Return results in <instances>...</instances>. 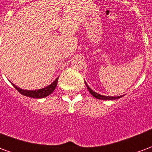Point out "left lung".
Returning <instances> with one entry per match:
<instances>
[{"mask_svg": "<svg viewBox=\"0 0 152 152\" xmlns=\"http://www.w3.org/2000/svg\"><path fill=\"white\" fill-rule=\"evenodd\" d=\"M86 83V87H87V89H88V90L89 91V93L92 94L94 98H96V99H101V100H115V99H120V98H121V97H123V95H121V96H105V95H101V94H98V93L94 92V90H93L92 89H90L89 88V86L87 85V83Z\"/></svg>", "mask_w": 152, "mask_h": 152, "instance_id": "left-lung-1", "label": "left lung"}]
</instances>
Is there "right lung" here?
<instances>
[{
	"mask_svg": "<svg viewBox=\"0 0 152 152\" xmlns=\"http://www.w3.org/2000/svg\"><path fill=\"white\" fill-rule=\"evenodd\" d=\"M58 78H56L53 82L51 83L48 86L45 87V88H42V89H37V90H26V89L18 88L15 85H14L13 83H11V84L14 86L15 89H17L20 94H22L23 95L30 97V98H33V99H42V98H45L47 96H49L53 92V90L55 89L57 84H58Z\"/></svg>",
	"mask_w": 152,
	"mask_h": 152,
	"instance_id": "right-lung-1",
	"label": "right lung"
}]
</instances>
